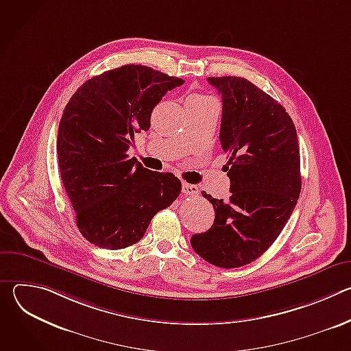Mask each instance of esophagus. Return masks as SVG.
<instances>
[{
	"instance_id": "34e87169",
	"label": "esophagus",
	"mask_w": 351,
	"mask_h": 351,
	"mask_svg": "<svg viewBox=\"0 0 351 351\" xmlns=\"http://www.w3.org/2000/svg\"><path fill=\"white\" fill-rule=\"evenodd\" d=\"M182 193H184L186 195H197L198 194V187L195 184L184 182L182 184Z\"/></svg>"
}]
</instances>
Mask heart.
<instances>
[{
  "label": "heart",
  "instance_id": "heart-1",
  "mask_svg": "<svg viewBox=\"0 0 351 351\" xmlns=\"http://www.w3.org/2000/svg\"><path fill=\"white\" fill-rule=\"evenodd\" d=\"M206 99H210L207 95L203 94H190L186 99V103H197V101H206Z\"/></svg>",
  "mask_w": 351,
  "mask_h": 351
}]
</instances>
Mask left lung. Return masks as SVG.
<instances>
[{"label": "left lung", "mask_w": 351, "mask_h": 351, "mask_svg": "<svg viewBox=\"0 0 351 351\" xmlns=\"http://www.w3.org/2000/svg\"><path fill=\"white\" fill-rule=\"evenodd\" d=\"M222 95L219 140L229 161L226 203L203 191L215 221L191 236L194 252L219 268H239L263 256L280 234L302 190L294 123L275 99L237 76L208 77Z\"/></svg>", "instance_id": "left-lung-1"}]
</instances>
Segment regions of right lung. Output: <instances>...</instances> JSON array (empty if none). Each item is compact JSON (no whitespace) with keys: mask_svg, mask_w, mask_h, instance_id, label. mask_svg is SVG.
Here are the masks:
<instances>
[{"mask_svg":"<svg viewBox=\"0 0 351 351\" xmlns=\"http://www.w3.org/2000/svg\"><path fill=\"white\" fill-rule=\"evenodd\" d=\"M184 80L143 65H123L83 83L60 122L57 154L76 223L94 245L119 250L137 243L157 213L178 198L182 183L154 172L128 149L149 129L154 107Z\"/></svg>","mask_w":351,"mask_h":351,"instance_id":"add662e5","label":"right lung"}]
</instances>
